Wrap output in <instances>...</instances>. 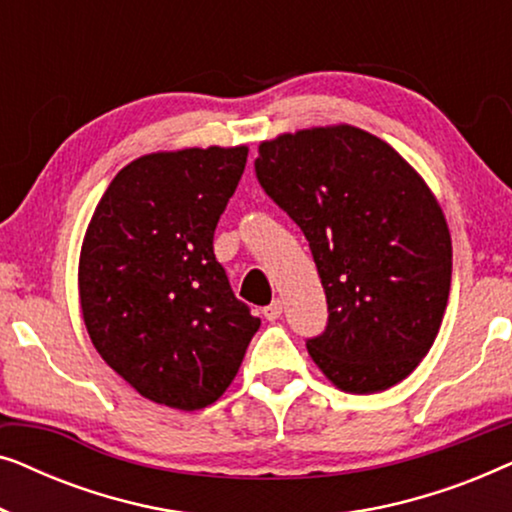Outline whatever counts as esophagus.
Here are the masks:
<instances>
[{
  "label": "esophagus",
  "instance_id": "1",
  "mask_svg": "<svg viewBox=\"0 0 512 512\" xmlns=\"http://www.w3.org/2000/svg\"><path fill=\"white\" fill-rule=\"evenodd\" d=\"M263 317L268 321H277L279 317H282V300L275 298L268 307H263Z\"/></svg>",
  "mask_w": 512,
  "mask_h": 512
}]
</instances>
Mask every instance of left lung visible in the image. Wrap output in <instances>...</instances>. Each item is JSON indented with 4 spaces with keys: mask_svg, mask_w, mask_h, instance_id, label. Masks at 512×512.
Returning a JSON list of instances; mask_svg holds the SVG:
<instances>
[{
    "mask_svg": "<svg viewBox=\"0 0 512 512\" xmlns=\"http://www.w3.org/2000/svg\"><path fill=\"white\" fill-rule=\"evenodd\" d=\"M263 191L310 242L328 324L307 352L335 387L375 394L429 354L452 282V240L424 179L354 125L258 146Z\"/></svg>",
    "mask_w": 512,
    "mask_h": 512,
    "instance_id": "obj_1",
    "label": "left lung"
}]
</instances>
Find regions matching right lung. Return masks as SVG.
I'll list each match as a JSON object with an SVG mask.
<instances>
[{
  "mask_svg": "<svg viewBox=\"0 0 512 512\" xmlns=\"http://www.w3.org/2000/svg\"><path fill=\"white\" fill-rule=\"evenodd\" d=\"M247 153L209 146L132 160L83 237L79 296L90 340L130 387L167 408L219 401L261 326L214 256L216 223Z\"/></svg>",
  "mask_w": 512,
  "mask_h": 512,
  "instance_id": "right-lung-1",
  "label": "right lung"
}]
</instances>
